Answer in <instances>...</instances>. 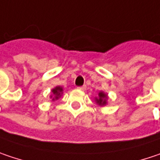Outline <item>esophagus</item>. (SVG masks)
Masks as SVG:
<instances>
[{"mask_svg": "<svg viewBox=\"0 0 160 160\" xmlns=\"http://www.w3.org/2000/svg\"><path fill=\"white\" fill-rule=\"evenodd\" d=\"M78 89H80V90H85V89H86V86L83 85V86H81V87H78Z\"/></svg>", "mask_w": 160, "mask_h": 160, "instance_id": "1", "label": "esophagus"}]
</instances>
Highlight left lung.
<instances>
[{"label": "left lung", "instance_id": "1", "mask_svg": "<svg viewBox=\"0 0 160 160\" xmlns=\"http://www.w3.org/2000/svg\"><path fill=\"white\" fill-rule=\"evenodd\" d=\"M107 99H108L107 94L104 93L103 91H100L99 93V96L97 98H95V101L99 106H104L107 104Z\"/></svg>", "mask_w": 160, "mask_h": 160}]
</instances>
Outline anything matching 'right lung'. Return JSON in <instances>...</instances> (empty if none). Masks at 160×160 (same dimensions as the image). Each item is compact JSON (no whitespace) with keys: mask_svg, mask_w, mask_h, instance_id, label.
Returning <instances> with one entry per match:
<instances>
[{"mask_svg":"<svg viewBox=\"0 0 160 160\" xmlns=\"http://www.w3.org/2000/svg\"><path fill=\"white\" fill-rule=\"evenodd\" d=\"M52 91L53 96L52 95L51 98H52V100H56V99H58L61 96L62 91H63V89L61 88V86H57V87H55L54 89H52Z\"/></svg>","mask_w":160,"mask_h":160,"instance_id":"obj_1","label":"right lung"}]
</instances>
